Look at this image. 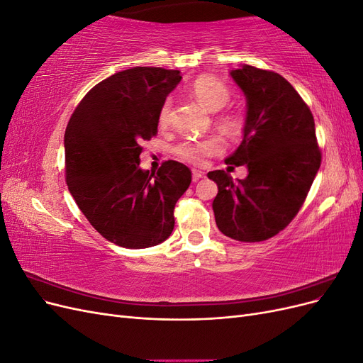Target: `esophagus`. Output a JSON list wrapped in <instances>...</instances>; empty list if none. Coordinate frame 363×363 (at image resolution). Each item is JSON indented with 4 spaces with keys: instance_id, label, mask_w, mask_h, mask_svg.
I'll return each mask as SVG.
<instances>
[{
    "instance_id": "34e87169",
    "label": "esophagus",
    "mask_w": 363,
    "mask_h": 363,
    "mask_svg": "<svg viewBox=\"0 0 363 363\" xmlns=\"http://www.w3.org/2000/svg\"><path fill=\"white\" fill-rule=\"evenodd\" d=\"M204 172L203 171H199V169H192V180L194 182H199L200 179H203L204 177Z\"/></svg>"
}]
</instances>
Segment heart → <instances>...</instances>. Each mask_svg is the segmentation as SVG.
<instances>
[{"label": "heart", "instance_id": "1", "mask_svg": "<svg viewBox=\"0 0 363 363\" xmlns=\"http://www.w3.org/2000/svg\"><path fill=\"white\" fill-rule=\"evenodd\" d=\"M191 92L196 98V101L211 112L221 111V108L227 106V103L230 101V96H232L230 89L223 82H219L218 79H213V77H207V75L200 77V79H196L194 82ZM169 115H171V101L167 100L162 104L160 112H159L160 125H167L169 123ZM228 124L232 127H236L238 121L230 119ZM221 150H223V144L218 138H208L201 140L188 139V140L180 142V144L175 147V152H177L179 157L195 164L204 163L207 157L218 155Z\"/></svg>", "mask_w": 363, "mask_h": 363}]
</instances>
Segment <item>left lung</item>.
<instances>
[{
  "label": "left lung",
  "mask_w": 363,
  "mask_h": 363,
  "mask_svg": "<svg viewBox=\"0 0 363 363\" xmlns=\"http://www.w3.org/2000/svg\"><path fill=\"white\" fill-rule=\"evenodd\" d=\"M247 98L244 139L225 163L248 175L233 182L221 169L213 213L218 228L240 242H260L286 227L301 208L321 164L311 108L277 72L242 65L230 71Z\"/></svg>",
  "instance_id": "left-lung-1"
}]
</instances>
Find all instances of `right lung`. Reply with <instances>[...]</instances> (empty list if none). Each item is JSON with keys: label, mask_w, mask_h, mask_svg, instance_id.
<instances>
[{"label": "right lung", "mask_w": 363, "mask_h": 363, "mask_svg": "<svg viewBox=\"0 0 363 363\" xmlns=\"http://www.w3.org/2000/svg\"><path fill=\"white\" fill-rule=\"evenodd\" d=\"M180 71L135 67L84 95L65 131V174L91 225L124 248H148L174 230V207L189 188L186 164L168 160L157 172L139 167L140 144L157 133L159 112Z\"/></svg>", "instance_id": "1"}]
</instances>
